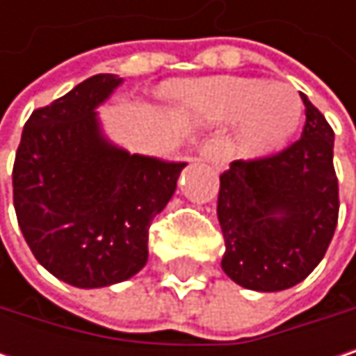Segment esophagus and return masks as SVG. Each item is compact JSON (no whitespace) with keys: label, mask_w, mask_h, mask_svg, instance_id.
I'll list each match as a JSON object with an SVG mask.
<instances>
[{"label":"esophagus","mask_w":356,"mask_h":356,"mask_svg":"<svg viewBox=\"0 0 356 356\" xmlns=\"http://www.w3.org/2000/svg\"><path fill=\"white\" fill-rule=\"evenodd\" d=\"M200 156H202L206 163L214 165L216 169H220V167L225 165V152H222V148H220V144H218L216 140H208V142L202 146Z\"/></svg>","instance_id":"obj_1"}]
</instances>
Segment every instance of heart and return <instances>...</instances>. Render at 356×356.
<instances>
[{
	"label": "heart",
	"instance_id": "obj_1",
	"mask_svg": "<svg viewBox=\"0 0 356 356\" xmlns=\"http://www.w3.org/2000/svg\"><path fill=\"white\" fill-rule=\"evenodd\" d=\"M185 105L206 121H236L237 148L266 154L282 146L299 127L303 101L289 84L266 80L216 78L189 84Z\"/></svg>",
	"mask_w": 356,
	"mask_h": 356
}]
</instances>
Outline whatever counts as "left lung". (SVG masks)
<instances>
[{
	"label": "left lung",
	"instance_id": "left-lung-1",
	"mask_svg": "<svg viewBox=\"0 0 356 356\" xmlns=\"http://www.w3.org/2000/svg\"><path fill=\"white\" fill-rule=\"evenodd\" d=\"M305 125L278 154L235 161L220 175L222 270L237 284L276 293L305 280L325 255L338 222L334 131L301 95Z\"/></svg>",
	"mask_w": 356,
	"mask_h": 356
}]
</instances>
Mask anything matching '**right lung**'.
Instances as JSON below:
<instances>
[{
	"label": "right lung",
	"instance_id": "obj_1",
	"mask_svg": "<svg viewBox=\"0 0 356 356\" xmlns=\"http://www.w3.org/2000/svg\"><path fill=\"white\" fill-rule=\"evenodd\" d=\"M123 80L97 74L33 111L14 161V208L38 264L55 278L99 289L148 261V229L187 163L129 154L103 136L95 108Z\"/></svg>",
	"mask_w": 356,
	"mask_h": 356
}]
</instances>
